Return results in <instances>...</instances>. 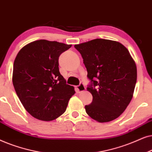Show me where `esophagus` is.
<instances>
[{"instance_id": "esophagus-1", "label": "esophagus", "mask_w": 152, "mask_h": 152, "mask_svg": "<svg viewBox=\"0 0 152 152\" xmlns=\"http://www.w3.org/2000/svg\"><path fill=\"white\" fill-rule=\"evenodd\" d=\"M76 88H77V90L79 92H83V91L86 90V87H85V86L83 83H80L79 86L76 87Z\"/></svg>"}]
</instances>
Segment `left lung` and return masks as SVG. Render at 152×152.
Listing matches in <instances>:
<instances>
[{
    "label": "left lung",
    "instance_id": "8db88e82",
    "mask_svg": "<svg viewBox=\"0 0 152 152\" xmlns=\"http://www.w3.org/2000/svg\"><path fill=\"white\" fill-rule=\"evenodd\" d=\"M74 47L81 54L91 83L92 102L85 106L89 116L104 123L115 120L132 99L137 68L128 49L120 42L95 39Z\"/></svg>",
    "mask_w": 152,
    "mask_h": 152
}]
</instances>
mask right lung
I'll use <instances>...</instances> for the list:
<instances>
[{"label": "right lung", "instance_id": "1", "mask_svg": "<svg viewBox=\"0 0 152 152\" xmlns=\"http://www.w3.org/2000/svg\"><path fill=\"white\" fill-rule=\"evenodd\" d=\"M72 45L40 39L23 46L14 62L12 83L26 110L37 120L52 121L63 114L74 88L59 72L58 58Z\"/></svg>", "mask_w": 152, "mask_h": 152}]
</instances>
